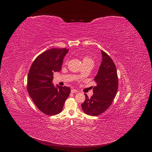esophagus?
<instances>
[{
  "label": "esophagus",
  "instance_id": "obj_1",
  "mask_svg": "<svg viewBox=\"0 0 152 152\" xmlns=\"http://www.w3.org/2000/svg\"><path fill=\"white\" fill-rule=\"evenodd\" d=\"M71 92H72V93H78V91H77L76 90H75V89H72V90H71Z\"/></svg>",
  "mask_w": 152,
  "mask_h": 152
}]
</instances>
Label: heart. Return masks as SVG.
<instances>
[{
	"mask_svg": "<svg viewBox=\"0 0 152 152\" xmlns=\"http://www.w3.org/2000/svg\"><path fill=\"white\" fill-rule=\"evenodd\" d=\"M82 62L83 65L90 64V65H92L93 66H94V64L93 59L90 56H84L82 58ZM66 64H67V62H66Z\"/></svg>",
	"mask_w": 152,
	"mask_h": 152,
	"instance_id": "b5f03b06",
	"label": "heart"
}]
</instances>
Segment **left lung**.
<instances>
[{"mask_svg":"<svg viewBox=\"0 0 152 152\" xmlns=\"http://www.w3.org/2000/svg\"><path fill=\"white\" fill-rule=\"evenodd\" d=\"M102 62L94 80L93 95L89 98L85 94V100L81 104L83 111L89 115L97 116L104 113L111 105L118 86L116 66L106 52L102 50Z\"/></svg>","mask_w":152,"mask_h":152,"instance_id":"1","label":"left lung"}]
</instances>
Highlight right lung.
I'll return each mask as SVG.
<instances>
[{"label":"right lung","mask_w":152,"mask_h":152,"mask_svg":"<svg viewBox=\"0 0 152 152\" xmlns=\"http://www.w3.org/2000/svg\"><path fill=\"white\" fill-rule=\"evenodd\" d=\"M66 48H52L39 55L29 71L27 90L38 110L48 115L60 113L70 88L52 83L53 73L61 70L64 58L68 52Z\"/></svg>","instance_id":"obj_1"}]
</instances>
